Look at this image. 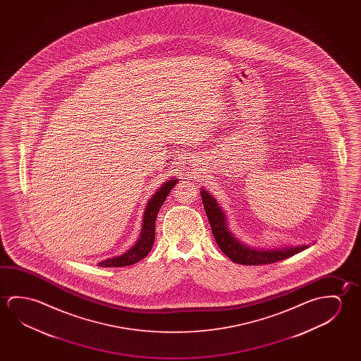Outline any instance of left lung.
<instances>
[{"label":"left lung","mask_w":361,"mask_h":361,"mask_svg":"<svg viewBox=\"0 0 361 361\" xmlns=\"http://www.w3.org/2000/svg\"><path fill=\"white\" fill-rule=\"evenodd\" d=\"M201 199L204 204V209L207 212L209 223L212 226L214 238L218 243L219 248L228 258L238 264L244 266H259L274 263L278 260L290 258L293 255L300 253L302 250L307 249L308 244L295 245V247H282V248L257 249L245 245L244 243L238 240L234 234L228 228L226 215L223 209L219 207L218 201L214 199L213 195L207 190L201 189Z\"/></svg>","instance_id":"left-lung-1"}]
</instances>
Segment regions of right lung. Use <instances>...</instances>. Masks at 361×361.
Returning <instances> with one entry per match:
<instances>
[{"mask_svg": "<svg viewBox=\"0 0 361 361\" xmlns=\"http://www.w3.org/2000/svg\"><path fill=\"white\" fill-rule=\"evenodd\" d=\"M178 178H171L165 183H162L160 189L156 191L151 200L148 201L147 207L145 209L142 220V231L138 238L136 244L124 252L123 255L108 258L98 263L99 267H127L135 264L137 262L145 258L149 253L154 242V224L157 213L160 212V207L165 202L166 197L170 194L172 188L178 183Z\"/></svg>", "mask_w": 361, "mask_h": 361, "instance_id": "obj_1", "label": "right lung"}]
</instances>
